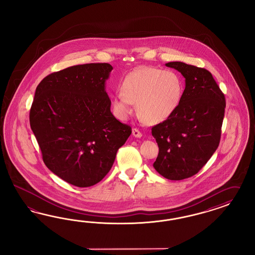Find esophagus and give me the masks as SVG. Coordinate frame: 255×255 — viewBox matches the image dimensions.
Masks as SVG:
<instances>
[{
	"mask_svg": "<svg viewBox=\"0 0 255 255\" xmlns=\"http://www.w3.org/2000/svg\"><path fill=\"white\" fill-rule=\"evenodd\" d=\"M132 135L135 136V137H137V138H140V137L142 136V132L139 131L138 129L133 128V129H132Z\"/></svg>",
	"mask_w": 255,
	"mask_h": 255,
	"instance_id": "esophagus-1",
	"label": "esophagus"
}]
</instances>
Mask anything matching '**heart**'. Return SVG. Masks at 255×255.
Wrapping results in <instances>:
<instances>
[{"mask_svg":"<svg viewBox=\"0 0 255 255\" xmlns=\"http://www.w3.org/2000/svg\"><path fill=\"white\" fill-rule=\"evenodd\" d=\"M182 93V80L175 72L143 67L124 78L122 93L115 95L113 105L119 116L127 118L132 112V104H136L143 122L158 124L176 111Z\"/></svg>","mask_w":255,"mask_h":255,"instance_id":"obj_1","label":"heart"}]
</instances>
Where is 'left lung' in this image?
<instances>
[{
	"mask_svg": "<svg viewBox=\"0 0 255 255\" xmlns=\"http://www.w3.org/2000/svg\"><path fill=\"white\" fill-rule=\"evenodd\" d=\"M166 66L185 77V90L171 116L151 128L159 147L153 163L163 178H191L208 162L220 144L225 97L211 73L184 62Z\"/></svg>",
	"mask_w": 255,
	"mask_h": 255,
	"instance_id": "8db88e82",
	"label": "left lung"
}]
</instances>
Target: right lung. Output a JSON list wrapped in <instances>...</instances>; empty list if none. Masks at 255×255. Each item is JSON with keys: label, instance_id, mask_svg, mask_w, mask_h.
<instances>
[{"label": "right lung", "instance_id": "right-lung-1", "mask_svg": "<svg viewBox=\"0 0 255 255\" xmlns=\"http://www.w3.org/2000/svg\"><path fill=\"white\" fill-rule=\"evenodd\" d=\"M109 63L74 65L46 76L30 110L31 128L46 167L77 187L98 183L131 133L110 111Z\"/></svg>", "mask_w": 255, "mask_h": 255}]
</instances>
